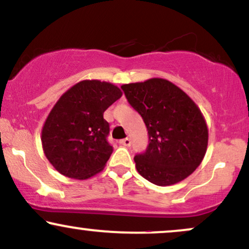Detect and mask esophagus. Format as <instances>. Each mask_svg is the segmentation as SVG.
<instances>
[{"label":"esophagus","mask_w":249,"mask_h":249,"mask_svg":"<svg viewBox=\"0 0 249 249\" xmlns=\"http://www.w3.org/2000/svg\"><path fill=\"white\" fill-rule=\"evenodd\" d=\"M119 144L123 145V146H130L131 145V141L128 138H125V139H122V141H119Z\"/></svg>","instance_id":"esophagus-1"}]
</instances>
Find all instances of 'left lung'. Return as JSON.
<instances>
[{
    "instance_id": "left-lung-1",
    "label": "left lung",
    "mask_w": 249,
    "mask_h": 249,
    "mask_svg": "<svg viewBox=\"0 0 249 249\" xmlns=\"http://www.w3.org/2000/svg\"><path fill=\"white\" fill-rule=\"evenodd\" d=\"M122 89L147 127L146 151L134 157L138 173L158 186L187 178L201 164L208 144L198 105L167 79L151 78Z\"/></svg>"
}]
</instances>
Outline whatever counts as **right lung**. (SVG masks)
Here are the masks:
<instances>
[{"label": "right lung", "instance_id": "1", "mask_svg": "<svg viewBox=\"0 0 249 249\" xmlns=\"http://www.w3.org/2000/svg\"><path fill=\"white\" fill-rule=\"evenodd\" d=\"M108 82L85 79L71 87L51 108L42 128V146L63 176L88 179L104 168L113 148L104 111L122 97Z\"/></svg>", "mask_w": 249, "mask_h": 249}]
</instances>
